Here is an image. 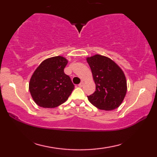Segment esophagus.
<instances>
[{
	"mask_svg": "<svg viewBox=\"0 0 157 157\" xmlns=\"http://www.w3.org/2000/svg\"><path fill=\"white\" fill-rule=\"evenodd\" d=\"M83 85H84V82H83V81H82V82H80V83L79 84L78 86H79V87H82V86H83Z\"/></svg>",
	"mask_w": 157,
	"mask_h": 157,
	"instance_id": "esophagus-1",
	"label": "esophagus"
}]
</instances>
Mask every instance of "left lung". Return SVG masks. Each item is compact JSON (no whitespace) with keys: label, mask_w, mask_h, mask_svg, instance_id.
Here are the masks:
<instances>
[{"label":"left lung","mask_w":157,"mask_h":157,"mask_svg":"<svg viewBox=\"0 0 157 157\" xmlns=\"http://www.w3.org/2000/svg\"><path fill=\"white\" fill-rule=\"evenodd\" d=\"M95 84V91L88 100L99 109L111 111L118 108L127 94V79L123 71L106 56L95 55L86 57Z\"/></svg>","instance_id":"obj_1"}]
</instances>
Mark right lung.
I'll return each instance as SVG.
<instances>
[{
  "label": "right lung",
  "mask_w": 157,
  "mask_h": 157,
  "mask_svg": "<svg viewBox=\"0 0 157 157\" xmlns=\"http://www.w3.org/2000/svg\"><path fill=\"white\" fill-rule=\"evenodd\" d=\"M68 60L56 56L44 60L36 68L29 82V91L34 102L44 108L63 104L75 88L63 69Z\"/></svg>",
  "instance_id": "obj_1"
}]
</instances>
